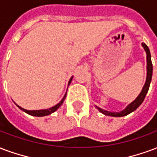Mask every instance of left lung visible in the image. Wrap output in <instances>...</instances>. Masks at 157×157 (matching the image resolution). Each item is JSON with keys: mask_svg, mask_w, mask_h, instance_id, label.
Instances as JSON below:
<instances>
[{"mask_svg": "<svg viewBox=\"0 0 157 157\" xmlns=\"http://www.w3.org/2000/svg\"><path fill=\"white\" fill-rule=\"evenodd\" d=\"M141 46L145 50V52L147 53V79H146V82L144 84L142 90L140 91V93L138 95V96L132 102H131L127 106H126L124 110L119 112H112V111H105L104 109L98 107L97 105H95L96 108L98 111L102 113V114L105 115V116H109V117H125L126 115L132 113V111H134L135 110H136L140 104L143 102L145 97L147 96L148 90H149L150 84L151 82V77H152V63H151V53H150V50L148 48V46L145 44V43H141Z\"/></svg>", "mask_w": 157, "mask_h": 157, "instance_id": "left-lung-1", "label": "left lung"}]
</instances>
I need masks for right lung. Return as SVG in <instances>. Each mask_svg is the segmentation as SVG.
Here are the masks:
<instances>
[{"label":"right lung","mask_w":157,"mask_h":157,"mask_svg":"<svg viewBox=\"0 0 157 157\" xmlns=\"http://www.w3.org/2000/svg\"><path fill=\"white\" fill-rule=\"evenodd\" d=\"M72 78L73 76H71V79L69 80V82H68V86H69L70 84H71V81H72ZM67 91H66V94H65V96H63V98L61 99V101L58 104H56V105H54V106H52V107L49 108V109H43V110H34V111H29V110H26V109H24V108L21 107L20 105H16L18 106V108H20L21 111H25V113H27V114L31 115V116H33V117H45V116H48V115H51L52 113H53V112H55L56 110H57L58 108L60 107L61 105H62V103H63L64 100H65V98H66V96H67Z\"/></svg>","instance_id":"right-lung-1"}]
</instances>
